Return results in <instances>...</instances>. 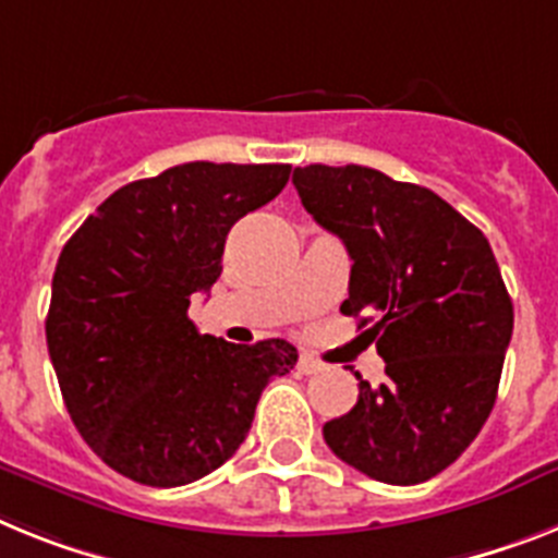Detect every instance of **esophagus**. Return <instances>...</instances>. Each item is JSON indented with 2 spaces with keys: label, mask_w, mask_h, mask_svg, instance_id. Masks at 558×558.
I'll return each instance as SVG.
<instances>
[{
  "label": "esophagus",
  "mask_w": 558,
  "mask_h": 558,
  "mask_svg": "<svg viewBox=\"0 0 558 558\" xmlns=\"http://www.w3.org/2000/svg\"><path fill=\"white\" fill-rule=\"evenodd\" d=\"M298 372L317 374V372H323V363H317V360L308 357V354H301V360H298Z\"/></svg>",
  "instance_id": "34e87169"
}]
</instances>
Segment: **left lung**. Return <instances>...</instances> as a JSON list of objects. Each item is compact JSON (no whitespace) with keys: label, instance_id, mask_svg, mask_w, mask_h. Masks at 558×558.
<instances>
[{"label":"left lung","instance_id":"obj_1","mask_svg":"<svg viewBox=\"0 0 558 558\" xmlns=\"http://www.w3.org/2000/svg\"><path fill=\"white\" fill-rule=\"evenodd\" d=\"M306 213L345 243L349 317L380 315L368 340L386 383L323 425L326 446L366 476L416 485L446 471L488 420L513 303L488 238L437 192L372 167H298ZM363 317L360 326H368Z\"/></svg>","mask_w":558,"mask_h":558}]
</instances>
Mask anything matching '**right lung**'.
Wrapping results in <instances>:
<instances>
[{
	"instance_id": "1",
	"label": "right lung",
	"mask_w": 558,
	"mask_h": 558,
	"mask_svg": "<svg viewBox=\"0 0 558 558\" xmlns=\"http://www.w3.org/2000/svg\"><path fill=\"white\" fill-rule=\"evenodd\" d=\"M289 163L190 161L121 186L64 243L45 320L64 405L121 476L178 488L241 448L260 391L298 363L287 340L198 335L186 308L221 275L229 229Z\"/></svg>"
}]
</instances>
